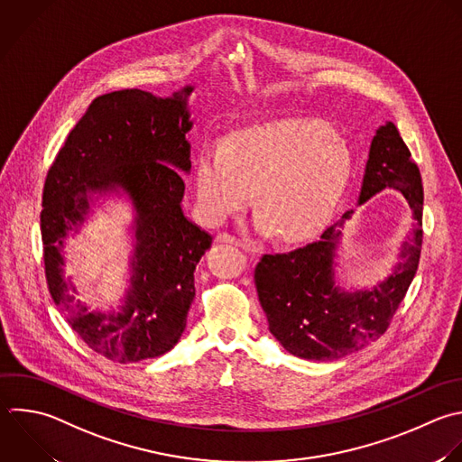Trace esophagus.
I'll return each instance as SVG.
<instances>
[{
	"label": "esophagus",
	"instance_id": "1",
	"mask_svg": "<svg viewBox=\"0 0 462 462\" xmlns=\"http://www.w3.org/2000/svg\"><path fill=\"white\" fill-rule=\"evenodd\" d=\"M215 242L217 244H231V245H242V242L236 238V236H233V235H229V233H218L217 236H215Z\"/></svg>",
	"mask_w": 462,
	"mask_h": 462
}]
</instances>
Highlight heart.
<instances>
[{"label":"heart","mask_w":462,"mask_h":462,"mask_svg":"<svg viewBox=\"0 0 462 462\" xmlns=\"http://www.w3.org/2000/svg\"><path fill=\"white\" fill-rule=\"evenodd\" d=\"M352 153L346 141L310 119H278L209 144L197 161V202L204 218L224 224L251 202L256 227L285 242L319 233L348 186Z\"/></svg>","instance_id":"b5f03b06"}]
</instances>
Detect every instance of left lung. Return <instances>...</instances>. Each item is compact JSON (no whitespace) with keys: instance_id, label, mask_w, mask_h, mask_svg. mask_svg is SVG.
Wrapping results in <instances>:
<instances>
[{"instance_id":"1","label":"left lung","mask_w":462,"mask_h":462,"mask_svg":"<svg viewBox=\"0 0 462 462\" xmlns=\"http://www.w3.org/2000/svg\"><path fill=\"white\" fill-rule=\"evenodd\" d=\"M383 189L399 191L413 218V235L397 247L390 276L372 287L346 291L337 283V251L354 209L327 227L319 240L285 254H263L254 285L269 330L292 356L341 359L375 341L390 325L417 271L422 244V182L393 123L375 130L357 206Z\"/></svg>"}]
</instances>
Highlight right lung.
Masks as SVG:
<instances>
[{"label": "right lung", "mask_w": 462, "mask_h": 462, "mask_svg": "<svg viewBox=\"0 0 462 462\" xmlns=\"http://www.w3.org/2000/svg\"><path fill=\"white\" fill-rule=\"evenodd\" d=\"M193 90L159 97L132 88L94 99L45 180L42 238L52 300L79 337L116 363L157 357L177 345L195 298V267L213 242L182 208ZM110 198L126 199L134 213L131 276L117 310L92 311L64 276L62 247Z\"/></svg>", "instance_id": "right-lung-1"}]
</instances>
